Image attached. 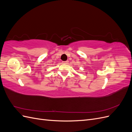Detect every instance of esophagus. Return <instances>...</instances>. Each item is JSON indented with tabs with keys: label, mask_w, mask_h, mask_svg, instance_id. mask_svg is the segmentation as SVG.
<instances>
[{
	"label": "esophagus",
	"mask_w": 132,
	"mask_h": 132,
	"mask_svg": "<svg viewBox=\"0 0 132 132\" xmlns=\"http://www.w3.org/2000/svg\"><path fill=\"white\" fill-rule=\"evenodd\" d=\"M63 63H64V64H68V61H65V62H63Z\"/></svg>",
	"instance_id": "1"
}]
</instances>
